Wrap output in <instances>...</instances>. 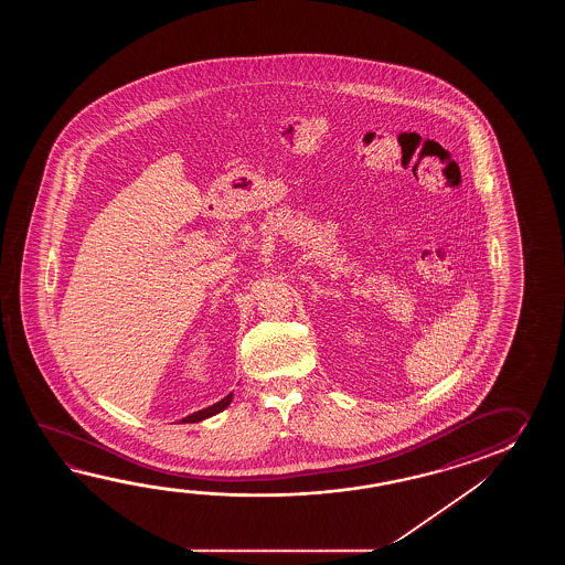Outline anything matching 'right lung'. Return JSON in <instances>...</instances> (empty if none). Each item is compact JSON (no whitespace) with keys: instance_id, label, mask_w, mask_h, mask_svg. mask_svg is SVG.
I'll use <instances>...</instances> for the list:
<instances>
[{"instance_id":"1","label":"right lung","mask_w":565,"mask_h":565,"mask_svg":"<svg viewBox=\"0 0 565 565\" xmlns=\"http://www.w3.org/2000/svg\"><path fill=\"white\" fill-rule=\"evenodd\" d=\"M232 397L234 394L230 392L228 396L224 397V399H220L217 404L214 406H210V408L200 409V412H193L192 416H188V418H183L181 422H200L205 420V418H210V416H214V414H220L222 409L228 408L230 402H232Z\"/></svg>"}]
</instances>
